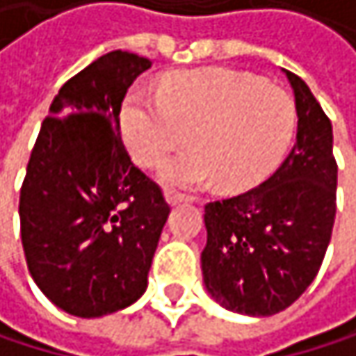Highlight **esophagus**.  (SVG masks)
Wrapping results in <instances>:
<instances>
[{
	"label": "esophagus",
	"instance_id": "1",
	"mask_svg": "<svg viewBox=\"0 0 356 356\" xmlns=\"http://www.w3.org/2000/svg\"><path fill=\"white\" fill-rule=\"evenodd\" d=\"M165 197H167V202L171 204V206H177L181 202H187V200H191L189 195H185V193H179L175 189H167L165 191Z\"/></svg>",
	"mask_w": 356,
	"mask_h": 356
}]
</instances>
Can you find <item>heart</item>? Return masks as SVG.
I'll list each match as a JSON object with an SVG mask.
<instances>
[{
  "label": "heart",
  "instance_id": "b5f03b06",
  "mask_svg": "<svg viewBox=\"0 0 356 356\" xmlns=\"http://www.w3.org/2000/svg\"><path fill=\"white\" fill-rule=\"evenodd\" d=\"M295 123L289 92L229 67L169 74L159 92L136 84L121 107L123 138L142 167H159L189 136L193 148L163 169L165 183L181 189L214 179L233 191L255 187L284 156Z\"/></svg>",
  "mask_w": 356,
  "mask_h": 356
}]
</instances>
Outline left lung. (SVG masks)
Here are the masks:
<instances>
[{
    "label": "left lung",
    "mask_w": 356,
    "mask_h": 356,
    "mask_svg": "<svg viewBox=\"0 0 356 356\" xmlns=\"http://www.w3.org/2000/svg\"><path fill=\"white\" fill-rule=\"evenodd\" d=\"M297 101V142L284 163L241 195L208 202L202 274L227 309L274 316L320 272L336 218L332 123L309 86L286 72Z\"/></svg>",
    "instance_id": "8db88e82"
}]
</instances>
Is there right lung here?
<instances>
[{"label":"right lung","mask_w":356,"mask_h":356,"mask_svg":"<svg viewBox=\"0 0 356 356\" xmlns=\"http://www.w3.org/2000/svg\"><path fill=\"white\" fill-rule=\"evenodd\" d=\"M152 65L111 51L70 78L44 117L20 189L29 270L59 309L99 318L131 305L171 206L127 154L117 115Z\"/></svg>","instance_id":"right-lung-1"}]
</instances>
